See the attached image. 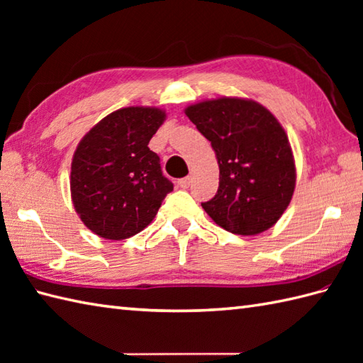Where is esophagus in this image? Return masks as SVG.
<instances>
[{"mask_svg":"<svg viewBox=\"0 0 363 363\" xmlns=\"http://www.w3.org/2000/svg\"><path fill=\"white\" fill-rule=\"evenodd\" d=\"M190 184H191V177H190V176L182 177V179L177 181V186H179L181 189H189Z\"/></svg>","mask_w":363,"mask_h":363,"instance_id":"obj_1","label":"esophagus"}]
</instances>
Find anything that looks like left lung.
<instances>
[{
  "instance_id": "left-lung-1",
  "label": "left lung",
  "mask_w": 363,
  "mask_h": 363,
  "mask_svg": "<svg viewBox=\"0 0 363 363\" xmlns=\"http://www.w3.org/2000/svg\"><path fill=\"white\" fill-rule=\"evenodd\" d=\"M186 115L211 142L220 186L207 215L237 235H257L276 225L296 186L289 137L267 107L246 98L221 96L190 104Z\"/></svg>"
}]
</instances>
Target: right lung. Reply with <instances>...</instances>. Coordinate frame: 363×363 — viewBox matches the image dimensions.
<instances>
[{
  "label": "right lung",
  "mask_w": 363,
  "mask_h": 363,
  "mask_svg": "<svg viewBox=\"0 0 363 363\" xmlns=\"http://www.w3.org/2000/svg\"><path fill=\"white\" fill-rule=\"evenodd\" d=\"M165 118L159 107H123L81 138L72 160V201L94 234L107 240L138 234L173 190L148 148Z\"/></svg>",
  "instance_id": "right-lung-1"
}]
</instances>
